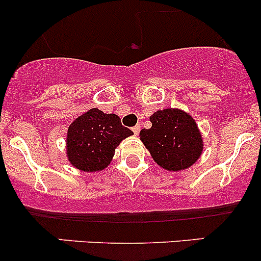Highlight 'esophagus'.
Returning a JSON list of instances; mask_svg holds the SVG:
<instances>
[{
  "label": "esophagus",
  "mask_w": 261,
  "mask_h": 261,
  "mask_svg": "<svg viewBox=\"0 0 261 261\" xmlns=\"http://www.w3.org/2000/svg\"><path fill=\"white\" fill-rule=\"evenodd\" d=\"M133 131L135 134V136H138L139 133H140V125H136L135 127H133Z\"/></svg>",
  "instance_id": "1"
}]
</instances>
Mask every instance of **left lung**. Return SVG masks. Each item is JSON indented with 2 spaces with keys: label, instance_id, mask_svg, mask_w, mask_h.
<instances>
[{
  "label": "left lung",
  "instance_id": "left-lung-1",
  "mask_svg": "<svg viewBox=\"0 0 261 261\" xmlns=\"http://www.w3.org/2000/svg\"><path fill=\"white\" fill-rule=\"evenodd\" d=\"M150 122L151 127L140 131V140L163 169L180 172L201 158L203 139L191 115L180 109L159 110Z\"/></svg>",
  "mask_w": 261,
  "mask_h": 261
}]
</instances>
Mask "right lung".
I'll return each instance as SVG.
<instances>
[{
	"instance_id": "obj_1",
	"label": "right lung",
	"mask_w": 261,
	"mask_h": 261,
	"mask_svg": "<svg viewBox=\"0 0 261 261\" xmlns=\"http://www.w3.org/2000/svg\"><path fill=\"white\" fill-rule=\"evenodd\" d=\"M131 135L133 131L123 127L117 115L91 109L68 127L67 158L82 172H99L109 167L121 141Z\"/></svg>"
}]
</instances>
